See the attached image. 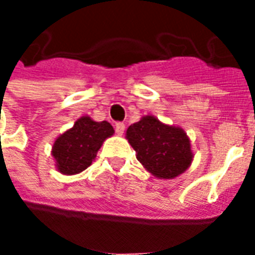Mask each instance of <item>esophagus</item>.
<instances>
[{
	"mask_svg": "<svg viewBox=\"0 0 255 255\" xmlns=\"http://www.w3.org/2000/svg\"><path fill=\"white\" fill-rule=\"evenodd\" d=\"M115 129H116L117 135H123V133H124V129H126V126H124L123 123H116Z\"/></svg>",
	"mask_w": 255,
	"mask_h": 255,
	"instance_id": "esophagus-1",
	"label": "esophagus"
}]
</instances>
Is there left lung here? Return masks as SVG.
Listing matches in <instances>:
<instances>
[{
	"instance_id": "left-lung-1",
	"label": "left lung",
	"mask_w": 255,
	"mask_h": 255,
	"mask_svg": "<svg viewBox=\"0 0 255 255\" xmlns=\"http://www.w3.org/2000/svg\"><path fill=\"white\" fill-rule=\"evenodd\" d=\"M126 139L146 171L157 179L172 180L191 166L194 153L184 129L146 115L129 126Z\"/></svg>"
}]
</instances>
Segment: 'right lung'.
I'll list each match as a JSON object with an SVG mask.
<instances>
[{"label": "right lung", "mask_w": 255, "mask_h": 255, "mask_svg": "<svg viewBox=\"0 0 255 255\" xmlns=\"http://www.w3.org/2000/svg\"><path fill=\"white\" fill-rule=\"evenodd\" d=\"M115 129L111 123L95 122L90 116L78 119L73 127L58 135L52 147L56 169L71 176L87 169L97 157L98 150Z\"/></svg>", "instance_id": "add662e5"}]
</instances>
